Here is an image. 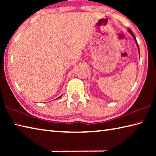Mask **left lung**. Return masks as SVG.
<instances>
[{"label":"left lung","instance_id":"left-lung-1","mask_svg":"<svg viewBox=\"0 0 156 156\" xmlns=\"http://www.w3.org/2000/svg\"><path fill=\"white\" fill-rule=\"evenodd\" d=\"M128 31L129 33H130L131 35H132V36L133 37V38H134V40H135V41H136V44H137V46H138V51H139V53H140V49H139V46H138V43H137V41H136V36H135V35H134V34L133 33V31H132L130 29H129V30H128Z\"/></svg>","mask_w":156,"mask_h":156}]
</instances>
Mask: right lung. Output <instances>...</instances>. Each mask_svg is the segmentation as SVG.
Returning a JSON list of instances; mask_svg holds the SVG:
<instances>
[{"label": "right lung", "mask_w": 156, "mask_h": 156, "mask_svg": "<svg viewBox=\"0 0 156 156\" xmlns=\"http://www.w3.org/2000/svg\"><path fill=\"white\" fill-rule=\"evenodd\" d=\"M61 96H60V97H58V98H57V99H58V98H60V97H61Z\"/></svg>", "instance_id": "add662e5"}]
</instances>
